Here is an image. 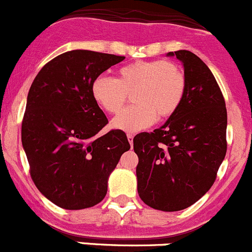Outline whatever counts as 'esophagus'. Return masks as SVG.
I'll list each match as a JSON object with an SVG mask.
<instances>
[{"label": "esophagus", "mask_w": 252, "mask_h": 252, "mask_svg": "<svg viewBox=\"0 0 252 252\" xmlns=\"http://www.w3.org/2000/svg\"><path fill=\"white\" fill-rule=\"evenodd\" d=\"M127 140H128V142H130V145L132 146V143H133V135H132V133H127Z\"/></svg>", "instance_id": "obj_1"}]
</instances>
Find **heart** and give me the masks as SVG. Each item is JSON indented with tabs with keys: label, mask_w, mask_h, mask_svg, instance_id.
<instances>
[{
	"label": "heart",
	"mask_w": 252,
	"mask_h": 252,
	"mask_svg": "<svg viewBox=\"0 0 252 252\" xmlns=\"http://www.w3.org/2000/svg\"><path fill=\"white\" fill-rule=\"evenodd\" d=\"M187 88L186 74L166 61L133 62L117 70L116 79L99 75L92 83L94 101L107 114H117L131 95V107L112 120V127L138 132L156 120L171 117L181 106Z\"/></svg>",
	"instance_id": "1"
}]
</instances>
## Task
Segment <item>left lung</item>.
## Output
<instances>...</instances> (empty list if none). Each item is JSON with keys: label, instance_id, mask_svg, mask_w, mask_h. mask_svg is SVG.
I'll return each instance as SVG.
<instances>
[{"label": "left lung", "instance_id": "obj_1", "mask_svg": "<svg viewBox=\"0 0 252 252\" xmlns=\"http://www.w3.org/2000/svg\"><path fill=\"white\" fill-rule=\"evenodd\" d=\"M182 62L184 99L163 126L138 133L133 150L138 195L162 212H178L202 198L226 153L225 100L207 64L189 50L169 52Z\"/></svg>", "mask_w": 252, "mask_h": 252}]
</instances>
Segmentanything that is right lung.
I'll use <instances>...</instances> for the list:
<instances>
[{"instance_id":"1","label":"right lung","mask_w":252,"mask_h":252,"mask_svg":"<svg viewBox=\"0 0 252 252\" xmlns=\"http://www.w3.org/2000/svg\"><path fill=\"white\" fill-rule=\"evenodd\" d=\"M125 57L70 50L48 62L31 85L22 121V145L38 190L63 209L96 205L107 179L130 150L121 130L97 133L106 116L92 96L96 76Z\"/></svg>"}]
</instances>
